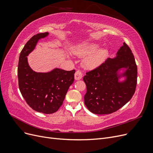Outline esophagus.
Masks as SVG:
<instances>
[{"instance_id":"esophagus-1","label":"esophagus","mask_w":153,"mask_h":153,"mask_svg":"<svg viewBox=\"0 0 153 153\" xmlns=\"http://www.w3.org/2000/svg\"><path fill=\"white\" fill-rule=\"evenodd\" d=\"M82 75H83V74H82V71L80 70V69H79V70H77L75 72V80H80V79H81L82 77Z\"/></svg>"}]
</instances>
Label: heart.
Here are the masks:
<instances>
[{
    "mask_svg": "<svg viewBox=\"0 0 153 153\" xmlns=\"http://www.w3.org/2000/svg\"><path fill=\"white\" fill-rule=\"evenodd\" d=\"M100 45L95 43H83L73 49V53L83 56L88 54L90 55L86 58L84 64L87 68H93L99 66L108 57V52L106 49L100 50Z\"/></svg>",
    "mask_w": 153,
    "mask_h": 153,
    "instance_id": "1",
    "label": "heart"
}]
</instances>
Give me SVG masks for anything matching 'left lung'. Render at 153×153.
Returning a JSON list of instances; mask_svg holds the SVG:
<instances>
[{
    "label": "left lung",
    "instance_id": "1",
    "mask_svg": "<svg viewBox=\"0 0 153 153\" xmlns=\"http://www.w3.org/2000/svg\"><path fill=\"white\" fill-rule=\"evenodd\" d=\"M121 68H127L123 74L127 78L119 82L117 71ZM83 80L87 87L84 103L91 112L109 114L123 107L135 93L137 82V66L128 45L124 42L116 57L108 58L98 67L87 71Z\"/></svg>",
    "mask_w": 153,
    "mask_h": 153
}]
</instances>
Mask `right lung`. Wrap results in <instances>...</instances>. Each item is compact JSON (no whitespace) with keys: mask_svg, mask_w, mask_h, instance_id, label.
<instances>
[{"mask_svg":"<svg viewBox=\"0 0 153 153\" xmlns=\"http://www.w3.org/2000/svg\"><path fill=\"white\" fill-rule=\"evenodd\" d=\"M48 32L34 35L21 51L18 66V86L27 103L36 112L53 114L62 105L69 86L74 82L75 70L55 68L48 73H37L30 68L27 56L33 50L39 39Z\"/></svg>","mask_w":153,"mask_h":153,"instance_id":"1","label":"right lung"}]
</instances>
